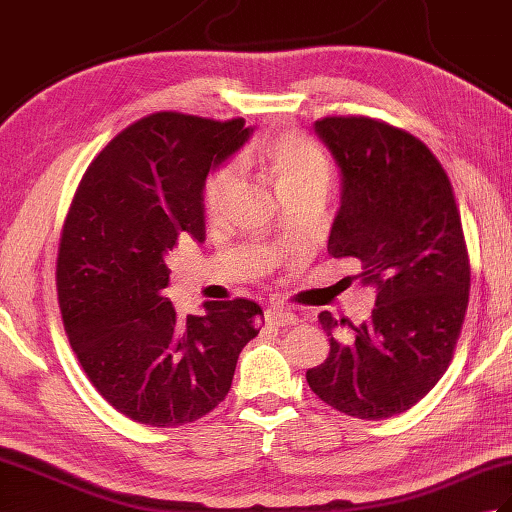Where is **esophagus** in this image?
<instances>
[{"instance_id":"1","label":"esophagus","mask_w":512,"mask_h":512,"mask_svg":"<svg viewBox=\"0 0 512 512\" xmlns=\"http://www.w3.org/2000/svg\"><path fill=\"white\" fill-rule=\"evenodd\" d=\"M266 321L273 323V325H281V328H286V325L297 323V314L290 312L288 308L273 306V308L266 310Z\"/></svg>"}]
</instances>
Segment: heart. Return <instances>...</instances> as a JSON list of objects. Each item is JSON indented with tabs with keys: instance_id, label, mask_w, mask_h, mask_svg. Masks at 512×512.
<instances>
[{
	"instance_id": "obj_1",
	"label": "heart",
	"mask_w": 512,
	"mask_h": 512,
	"mask_svg": "<svg viewBox=\"0 0 512 512\" xmlns=\"http://www.w3.org/2000/svg\"><path fill=\"white\" fill-rule=\"evenodd\" d=\"M239 162L244 167H257L262 176L273 184L281 200L292 195L323 191L328 193L332 182V167L323 149L299 132H279L264 140L255 149H246ZM235 173L231 167L215 169L204 182V209L217 213L233 189Z\"/></svg>"
}]
</instances>
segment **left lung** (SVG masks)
Returning <instances> with one entry per match:
<instances>
[{"instance_id": "left-lung-1", "label": "left lung", "mask_w": 512, "mask_h": 512, "mask_svg": "<svg viewBox=\"0 0 512 512\" xmlns=\"http://www.w3.org/2000/svg\"><path fill=\"white\" fill-rule=\"evenodd\" d=\"M314 132L341 171L328 250L356 257L376 308L347 341L321 312L330 354L306 372L330 407L361 420L407 411L436 387L460 339L471 266L453 187L431 149L367 116H325Z\"/></svg>"}]
</instances>
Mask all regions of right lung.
<instances>
[{
  "label": "right lung",
  "instance_id": "1",
  "mask_svg": "<svg viewBox=\"0 0 512 512\" xmlns=\"http://www.w3.org/2000/svg\"><path fill=\"white\" fill-rule=\"evenodd\" d=\"M253 129L156 112L123 129L83 173L65 217L57 292L65 332L96 391L134 422L180 427L226 398L264 312L250 299L206 301L178 319L162 297L167 255L204 242V182Z\"/></svg>",
  "mask_w": 512,
  "mask_h": 512
}]
</instances>
